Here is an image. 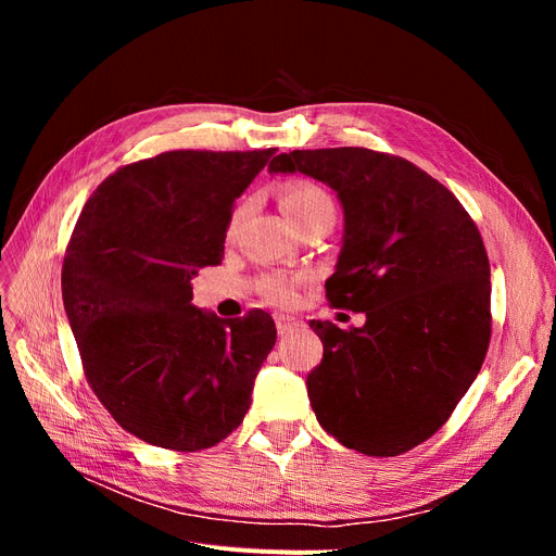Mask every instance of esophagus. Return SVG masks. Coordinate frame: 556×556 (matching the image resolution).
Returning <instances> with one entry per match:
<instances>
[{"label": "esophagus", "instance_id": "obj_1", "mask_svg": "<svg viewBox=\"0 0 556 556\" xmlns=\"http://www.w3.org/2000/svg\"><path fill=\"white\" fill-rule=\"evenodd\" d=\"M301 327V323L296 317H290V315H276V329L280 336H288L292 331H296Z\"/></svg>", "mask_w": 556, "mask_h": 556}]
</instances>
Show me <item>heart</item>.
<instances>
[{"instance_id": "heart-1", "label": "heart", "mask_w": 556, "mask_h": 556, "mask_svg": "<svg viewBox=\"0 0 556 556\" xmlns=\"http://www.w3.org/2000/svg\"><path fill=\"white\" fill-rule=\"evenodd\" d=\"M280 208H282L285 215H288V220L292 223V227L306 223V220H313V217L327 215V213L336 215L331 197L323 188H317V185H313V182H290V185H285L282 192H280ZM243 215H245V206H237V208L231 211L229 225H227L229 233H233V231L239 229ZM299 282H304V278L292 280V278L274 276V278H268L264 282L262 292H264V296L268 301H274V304L288 306V304H292V301L296 299V285Z\"/></svg>"}]
</instances>
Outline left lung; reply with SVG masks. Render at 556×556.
<instances>
[{"label":"left lung","mask_w":556,"mask_h":556,"mask_svg":"<svg viewBox=\"0 0 556 556\" xmlns=\"http://www.w3.org/2000/svg\"><path fill=\"white\" fill-rule=\"evenodd\" d=\"M268 174H304L339 197L345 217L331 306L366 315L325 345L306 387L317 422L350 450L396 457L439 431L490 348V260L476 223L445 185L368 148L292 150Z\"/></svg>","instance_id":"obj_1"}]
</instances>
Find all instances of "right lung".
I'll list each match as a JSON object with an SVG mask.
<instances>
[{"label": "right lung", "mask_w": 556, "mask_h": 556, "mask_svg": "<svg viewBox=\"0 0 556 556\" xmlns=\"http://www.w3.org/2000/svg\"><path fill=\"white\" fill-rule=\"evenodd\" d=\"M274 153L172 150L121 166L83 206L62 264L64 311L92 392L150 445L213 447L250 408L274 319L192 306V278L223 262L233 201Z\"/></svg>", "instance_id": "add662e5"}]
</instances>
